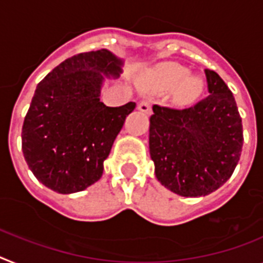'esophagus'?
<instances>
[{
    "label": "esophagus",
    "instance_id": "esophagus-1",
    "mask_svg": "<svg viewBox=\"0 0 263 263\" xmlns=\"http://www.w3.org/2000/svg\"><path fill=\"white\" fill-rule=\"evenodd\" d=\"M138 109L139 111L144 112V114H149V112H151V103H149V100L140 101L138 105Z\"/></svg>",
    "mask_w": 263,
    "mask_h": 263
}]
</instances>
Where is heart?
<instances>
[{
  "mask_svg": "<svg viewBox=\"0 0 263 263\" xmlns=\"http://www.w3.org/2000/svg\"><path fill=\"white\" fill-rule=\"evenodd\" d=\"M176 85L178 86L175 92L176 99L182 103L193 100L202 89V80L199 77L189 76V69L178 64H167L156 74L155 85L162 89H173Z\"/></svg>",
  "mask_w": 263,
  "mask_h": 263,
  "instance_id": "1",
  "label": "heart"
}]
</instances>
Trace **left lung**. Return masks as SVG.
I'll return each instance as SVG.
<instances>
[{"instance_id":"8db88e82","label":"left lung","mask_w":263,"mask_h":263,"mask_svg":"<svg viewBox=\"0 0 263 263\" xmlns=\"http://www.w3.org/2000/svg\"><path fill=\"white\" fill-rule=\"evenodd\" d=\"M209 96L191 107L154 105L149 155L156 179L180 196H204L233 175L243 131L231 90L214 70H204Z\"/></svg>"}]
</instances>
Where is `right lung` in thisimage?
Here are the masks:
<instances>
[{
  "label": "right lung",
  "mask_w": 263,
  "mask_h": 263,
  "mask_svg": "<svg viewBox=\"0 0 263 263\" xmlns=\"http://www.w3.org/2000/svg\"><path fill=\"white\" fill-rule=\"evenodd\" d=\"M124 61L111 50L67 59L37 85L23 125L29 170L59 194L83 191L98 182L104 160L135 103L107 107L100 101L105 79H118Z\"/></svg>",
  "instance_id": "1"
}]
</instances>
